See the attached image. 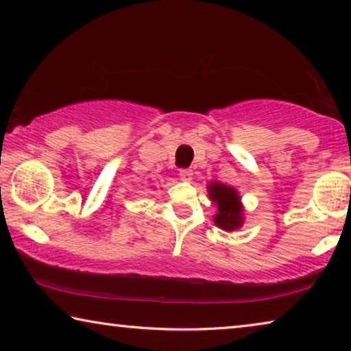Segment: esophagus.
Wrapping results in <instances>:
<instances>
[{
  "label": "esophagus",
  "instance_id": "1",
  "mask_svg": "<svg viewBox=\"0 0 351 351\" xmlns=\"http://www.w3.org/2000/svg\"><path fill=\"white\" fill-rule=\"evenodd\" d=\"M180 179L185 180V182H190L193 179V171L191 169H180L179 172Z\"/></svg>",
  "mask_w": 351,
  "mask_h": 351
}]
</instances>
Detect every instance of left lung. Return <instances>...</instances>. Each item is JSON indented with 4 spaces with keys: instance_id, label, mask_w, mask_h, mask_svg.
I'll return each instance as SVG.
<instances>
[{
    "instance_id": "left-lung-1",
    "label": "left lung",
    "mask_w": 351,
    "mask_h": 351,
    "mask_svg": "<svg viewBox=\"0 0 351 351\" xmlns=\"http://www.w3.org/2000/svg\"><path fill=\"white\" fill-rule=\"evenodd\" d=\"M208 196L218 206V213L213 218L215 224L228 232L240 229L243 224V206L235 188L212 182L208 185Z\"/></svg>"
}]
</instances>
